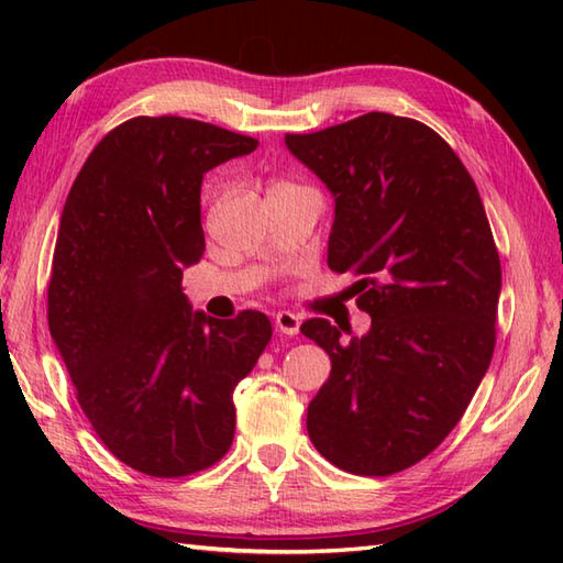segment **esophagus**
I'll return each mask as SVG.
<instances>
[{
  "instance_id": "34e87169",
  "label": "esophagus",
  "mask_w": 563,
  "mask_h": 563,
  "mask_svg": "<svg viewBox=\"0 0 563 563\" xmlns=\"http://www.w3.org/2000/svg\"><path fill=\"white\" fill-rule=\"evenodd\" d=\"M275 329L285 333V336H297L300 333V317L292 312H278L275 314Z\"/></svg>"
}]
</instances>
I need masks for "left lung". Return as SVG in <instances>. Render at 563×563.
<instances>
[{
  "label": "left lung",
  "mask_w": 563,
  "mask_h": 563,
  "mask_svg": "<svg viewBox=\"0 0 563 563\" xmlns=\"http://www.w3.org/2000/svg\"><path fill=\"white\" fill-rule=\"evenodd\" d=\"M285 145L331 190L329 268L361 278L373 319L349 341L327 319L300 327L331 357L309 440L343 472L409 470L460 423L494 355L500 258L479 190L413 118L375 111Z\"/></svg>",
  "instance_id": "left-lung-1"
}]
</instances>
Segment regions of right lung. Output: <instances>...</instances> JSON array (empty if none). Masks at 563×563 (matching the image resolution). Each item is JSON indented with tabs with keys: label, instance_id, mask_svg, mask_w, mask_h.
Instances as JSON below:
<instances>
[{
	"label": "right lung",
	"instance_id": "add662e5",
	"mask_svg": "<svg viewBox=\"0 0 563 563\" xmlns=\"http://www.w3.org/2000/svg\"><path fill=\"white\" fill-rule=\"evenodd\" d=\"M258 140L178 115H137L84 162L65 200L47 327L89 423L123 464L174 479L234 438V387L271 341L266 314L194 312L184 268L206 251L202 174Z\"/></svg>",
	"mask_w": 563,
	"mask_h": 563
}]
</instances>
